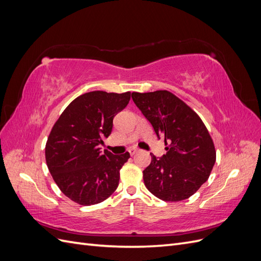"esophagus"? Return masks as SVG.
<instances>
[{"label":"esophagus","instance_id":"esophagus-1","mask_svg":"<svg viewBox=\"0 0 261 261\" xmlns=\"http://www.w3.org/2000/svg\"><path fill=\"white\" fill-rule=\"evenodd\" d=\"M139 151V149L138 148H136V147H133V148H130L129 149V153H130V155H134L135 153H137Z\"/></svg>","mask_w":261,"mask_h":261}]
</instances>
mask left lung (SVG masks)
Returning a JSON list of instances; mask_svg holds the SVG:
<instances>
[{"label": "left lung", "mask_w": 261, "mask_h": 261, "mask_svg": "<svg viewBox=\"0 0 261 261\" xmlns=\"http://www.w3.org/2000/svg\"><path fill=\"white\" fill-rule=\"evenodd\" d=\"M141 113L164 139L167 153L144 170L148 191L164 201H180L206 183L216 163V149L201 118L184 101L168 90L133 92Z\"/></svg>", "instance_id": "left-lung-1"}]
</instances>
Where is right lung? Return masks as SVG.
<instances>
[{
	"instance_id": "right-lung-1",
	"label": "right lung",
	"mask_w": 261,
	"mask_h": 261,
	"mask_svg": "<svg viewBox=\"0 0 261 261\" xmlns=\"http://www.w3.org/2000/svg\"><path fill=\"white\" fill-rule=\"evenodd\" d=\"M130 92L91 91L77 97L55 122L45 145V161L55 183L82 206L102 202L118 186L120 170L130 156L100 151L113 118L128 105Z\"/></svg>"
}]
</instances>
